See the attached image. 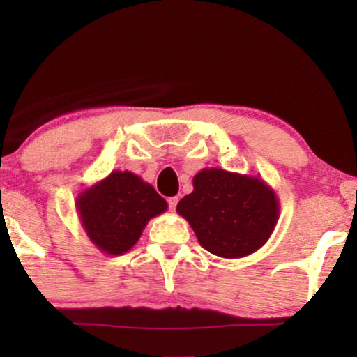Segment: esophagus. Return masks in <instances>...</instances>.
I'll list each match as a JSON object with an SVG mask.
<instances>
[{
    "label": "esophagus",
    "mask_w": 357,
    "mask_h": 357,
    "mask_svg": "<svg viewBox=\"0 0 357 357\" xmlns=\"http://www.w3.org/2000/svg\"><path fill=\"white\" fill-rule=\"evenodd\" d=\"M177 203H178L177 197L169 198V209H170V211H175V208H177Z\"/></svg>",
    "instance_id": "esophagus-1"
}]
</instances>
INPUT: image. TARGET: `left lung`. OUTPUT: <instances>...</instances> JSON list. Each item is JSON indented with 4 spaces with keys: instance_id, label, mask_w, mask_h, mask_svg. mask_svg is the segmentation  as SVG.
Segmentation results:
<instances>
[{
    "instance_id": "1",
    "label": "left lung",
    "mask_w": 357,
    "mask_h": 357,
    "mask_svg": "<svg viewBox=\"0 0 357 357\" xmlns=\"http://www.w3.org/2000/svg\"><path fill=\"white\" fill-rule=\"evenodd\" d=\"M177 213L192 226L199 245L221 258H242L268 242L280 219V199L258 175L203 169Z\"/></svg>"
}]
</instances>
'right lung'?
I'll return each mask as SVG.
<instances>
[{"mask_svg":"<svg viewBox=\"0 0 357 357\" xmlns=\"http://www.w3.org/2000/svg\"><path fill=\"white\" fill-rule=\"evenodd\" d=\"M167 208L153 185L130 170H114L76 198L77 216L89 241L114 257L128 252L146 224Z\"/></svg>","mask_w":357,"mask_h":357,"instance_id":"right-lung-1","label":"right lung"}]
</instances>
